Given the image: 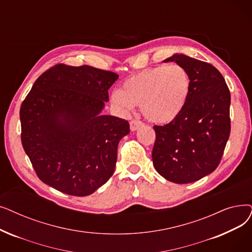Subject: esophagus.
<instances>
[{
  "label": "esophagus",
  "instance_id": "esophagus-1",
  "mask_svg": "<svg viewBox=\"0 0 252 252\" xmlns=\"http://www.w3.org/2000/svg\"><path fill=\"white\" fill-rule=\"evenodd\" d=\"M129 125H130V130L134 132V130H137L142 125H143V123L140 122V120H138V119H134L130 122Z\"/></svg>",
  "mask_w": 252,
  "mask_h": 252
}]
</instances>
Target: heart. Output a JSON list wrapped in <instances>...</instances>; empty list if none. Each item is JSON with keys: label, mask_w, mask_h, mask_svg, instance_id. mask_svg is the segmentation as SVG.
<instances>
[{"label": "heart", "mask_w": 252, "mask_h": 252, "mask_svg": "<svg viewBox=\"0 0 252 252\" xmlns=\"http://www.w3.org/2000/svg\"><path fill=\"white\" fill-rule=\"evenodd\" d=\"M190 77L177 63L142 70L127 77L123 91L111 93L112 105L125 114L140 105L141 112L152 123L166 124L176 118L188 102Z\"/></svg>", "instance_id": "b5f03b06"}]
</instances>
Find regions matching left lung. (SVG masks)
Here are the masks:
<instances>
[{
    "instance_id": "left-lung-1",
    "label": "left lung",
    "mask_w": 252,
    "mask_h": 252,
    "mask_svg": "<svg viewBox=\"0 0 252 252\" xmlns=\"http://www.w3.org/2000/svg\"><path fill=\"white\" fill-rule=\"evenodd\" d=\"M175 62L189 74L190 92L180 114L166 126H155L152 161L158 173L174 183H190L220 165L231 133V94L212 64L182 53Z\"/></svg>"
}]
</instances>
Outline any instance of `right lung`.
I'll return each mask as SVG.
<instances>
[{"instance_id": "obj_1", "label": "right lung", "mask_w": 252, "mask_h": 252, "mask_svg": "<svg viewBox=\"0 0 252 252\" xmlns=\"http://www.w3.org/2000/svg\"><path fill=\"white\" fill-rule=\"evenodd\" d=\"M118 75L60 63L35 81L20 107L21 143L42 182L63 193L94 192L115 169L126 120L102 115Z\"/></svg>"}]
</instances>
